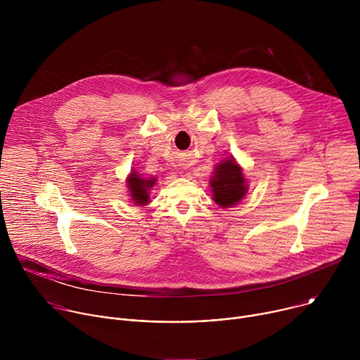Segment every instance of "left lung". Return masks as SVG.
<instances>
[{"mask_svg":"<svg viewBox=\"0 0 360 360\" xmlns=\"http://www.w3.org/2000/svg\"><path fill=\"white\" fill-rule=\"evenodd\" d=\"M210 182L214 200L222 208L233 207L248 192L243 171L233 157H228L215 167L214 176Z\"/></svg>","mask_w":360,"mask_h":360,"instance_id":"obj_1","label":"left lung"}]
</instances>
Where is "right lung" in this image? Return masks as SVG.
Instances as JSON below:
<instances>
[{"label": "right lung", "mask_w": 360, "mask_h": 360, "mask_svg": "<svg viewBox=\"0 0 360 360\" xmlns=\"http://www.w3.org/2000/svg\"><path fill=\"white\" fill-rule=\"evenodd\" d=\"M157 178H142L136 171L128 175L127 185L131 195V200L136 207H145L149 203V189L155 185Z\"/></svg>", "instance_id": "1"}]
</instances>
